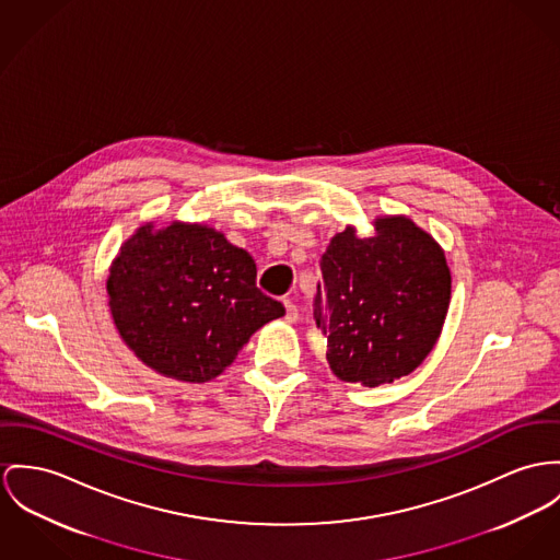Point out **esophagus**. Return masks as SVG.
Wrapping results in <instances>:
<instances>
[{
    "mask_svg": "<svg viewBox=\"0 0 560 560\" xmlns=\"http://www.w3.org/2000/svg\"><path fill=\"white\" fill-rule=\"evenodd\" d=\"M283 306H285V322L294 324V322L299 319V308H296V304L292 301H283Z\"/></svg>",
    "mask_w": 560,
    "mask_h": 560,
    "instance_id": "1",
    "label": "esophagus"
}]
</instances>
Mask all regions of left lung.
Returning <instances> with one entry per match:
<instances>
[{
  "label": "left lung",
  "mask_w": 560,
  "mask_h": 560,
  "mask_svg": "<svg viewBox=\"0 0 560 560\" xmlns=\"http://www.w3.org/2000/svg\"><path fill=\"white\" fill-rule=\"evenodd\" d=\"M373 228V236L353 225L332 236L315 299L332 373L362 386L413 373L439 341L452 296L432 234L407 215L375 217Z\"/></svg>",
  "instance_id": "obj_1"
}]
</instances>
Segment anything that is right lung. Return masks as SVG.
Listing matches in <instances>:
<instances>
[{
	"label": "right lung",
	"instance_id": "obj_1",
	"mask_svg": "<svg viewBox=\"0 0 560 560\" xmlns=\"http://www.w3.org/2000/svg\"><path fill=\"white\" fill-rule=\"evenodd\" d=\"M256 261L207 223L140 225L113 259L106 294L133 355L155 373L205 384L264 324L285 315L256 288Z\"/></svg>",
	"mask_w": 560,
	"mask_h": 560
}]
</instances>
